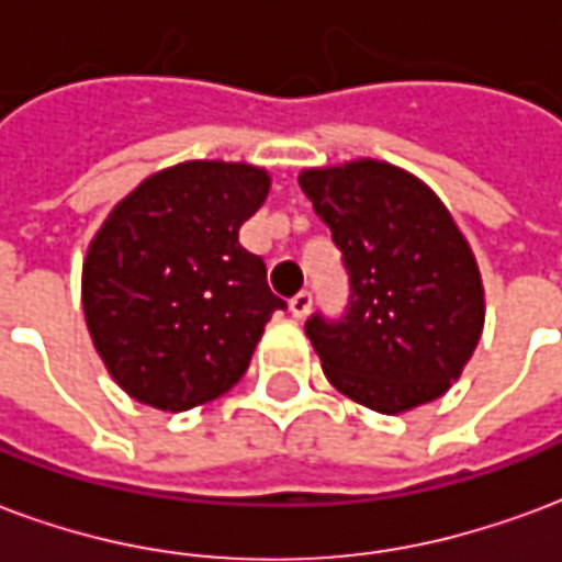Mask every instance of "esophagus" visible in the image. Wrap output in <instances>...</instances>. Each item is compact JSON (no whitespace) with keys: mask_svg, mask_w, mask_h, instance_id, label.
<instances>
[{"mask_svg":"<svg viewBox=\"0 0 562 562\" xmlns=\"http://www.w3.org/2000/svg\"><path fill=\"white\" fill-rule=\"evenodd\" d=\"M311 305H314V296H311L308 290H302V293H296V296L290 299V311H293L296 321H305V317H308Z\"/></svg>","mask_w":562,"mask_h":562,"instance_id":"obj_1","label":"esophagus"}]
</instances>
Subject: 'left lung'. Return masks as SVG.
Listing matches in <instances>:
<instances>
[{"label":"left lung","mask_w":562,"mask_h":562,"mask_svg":"<svg viewBox=\"0 0 562 562\" xmlns=\"http://www.w3.org/2000/svg\"><path fill=\"white\" fill-rule=\"evenodd\" d=\"M350 278L341 317L311 314L323 374L376 413L440 398L461 376L485 323V293L449 209L416 176L353 161L299 176Z\"/></svg>","instance_id":"left-lung-1"}]
</instances>
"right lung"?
<instances>
[{
  "mask_svg": "<svg viewBox=\"0 0 562 562\" xmlns=\"http://www.w3.org/2000/svg\"><path fill=\"white\" fill-rule=\"evenodd\" d=\"M269 176L251 164L186 161L149 176L89 245L83 314L98 356L131 398L191 411L239 383L286 302L239 245Z\"/></svg>",
  "mask_w": 562,
  "mask_h": 562,
  "instance_id": "obj_1",
  "label": "right lung"
}]
</instances>
